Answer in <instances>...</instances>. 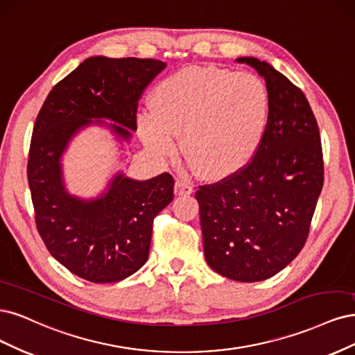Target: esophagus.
<instances>
[{
    "label": "esophagus",
    "mask_w": 355,
    "mask_h": 355,
    "mask_svg": "<svg viewBox=\"0 0 355 355\" xmlns=\"http://www.w3.org/2000/svg\"><path fill=\"white\" fill-rule=\"evenodd\" d=\"M175 193L177 194H184V196H187V194H191L193 193V186L190 184V182L184 181V180H178L175 182Z\"/></svg>",
    "instance_id": "obj_1"
}]
</instances>
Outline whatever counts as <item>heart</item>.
I'll return each instance as SVG.
<instances>
[{"instance_id":"1","label":"heart","mask_w":355,"mask_h":355,"mask_svg":"<svg viewBox=\"0 0 355 355\" xmlns=\"http://www.w3.org/2000/svg\"><path fill=\"white\" fill-rule=\"evenodd\" d=\"M271 98L255 73L187 67L162 79L152 106L139 115V132L150 150L166 157L175 135L189 161L209 177L245 166L264 140Z\"/></svg>"}]
</instances>
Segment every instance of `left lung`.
I'll return each mask as SVG.
<instances>
[{
    "instance_id": "8db88e82",
    "label": "left lung",
    "mask_w": 355,
    "mask_h": 355,
    "mask_svg": "<svg viewBox=\"0 0 355 355\" xmlns=\"http://www.w3.org/2000/svg\"><path fill=\"white\" fill-rule=\"evenodd\" d=\"M266 79L271 110L258 152L236 173L199 186L205 259L237 282L272 277L310 234L323 189L318 125L302 91L266 62L240 57Z\"/></svg>"
}]
</instances>
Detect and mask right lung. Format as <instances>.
Listing matches in <instances>:
<instances>
[{
    "mask_svg": "<svg viewBox=\"0 0 355 355\" xmlns=\"http://www.w3.org/2000/svg\"><path fill=\"white\" fill-rule=\"evenodd\" d=\"M165 66L155 59L89 57L53 87L33 125L28 182L38 233L49 252L84 280L119 282L143 267L153 218L174 199V178L164 173L135 181L118 174L103 196L83 200L64 190L62 153L91 119L119 123L112 130L128 140L139 100Z\"/></svg>",
    "mask_w": 355,
    "mask_h": 355,
    "instance_id": "obj_1",
    "label": "right lung"
}]
</instances>
